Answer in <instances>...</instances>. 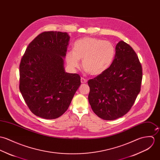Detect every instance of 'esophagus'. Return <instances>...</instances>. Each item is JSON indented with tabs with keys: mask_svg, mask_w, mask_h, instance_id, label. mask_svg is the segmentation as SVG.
<instances>
[{
	"mask_svg": "<svg viewBox=\"0 0 160 160\" xmlns=\"http://www.w3.org/2000/svg\"><path fill=\"white\" fill-rule=\"evenodd\" d=\"M81 83H87V80L82 77L81 78Z\"/></svg>",
	"mask_w": 160,
	"mask_h": 160,
	"instance_id": "obj_1",
	"label": "esophagus"
}]
</instances>
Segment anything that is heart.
Wrapping results in <instances>:
<instances>
[{
  "instance_id": "b5f03b06",
  "label": "heart",
  "mask_w": 160,
  "mask_h": 160,
  "mask_svg": "<svg viewBox=\"0 0 160 160\" xmlns=\"http://www.w3.org/2000/svg\"><path fill=\"white\" fill-rule=\"evenodd\" d=\"M115 55L114 45L109 41L94 37H83L75 42L73 51L68 52L66 59L73 69L80 66L92 75H99L106 71Z\"/></svg>"
}]
</instances>
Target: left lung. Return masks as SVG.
I'll use <instances>...</instances> for the list:
<instances>
[{
	"mask_svg": "<svg viewBox=\"0 0 160 160\" xmlns=\"http://www.w3.org/2000/svg\"><path fill=\"white\" fill-rule=\"evenodd\" d=\"M109 68L88 82V101L99 118L113 120L123 117L133 106L141 91L142 66L132 48L120 41Z\"/></svg>",
	"mask_w": 160,
	"mask_h": 160,
	"instance_id": "8db88e82",
	"label": "left lung"
}]
</instances>
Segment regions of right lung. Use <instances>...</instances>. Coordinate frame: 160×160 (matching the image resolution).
<instances>
[{"instance_id":"add662e5","label":"right lung","mask_w":160,"mask_h":160,"mask_svg":"<svg viewBox=\"0 0 160 160\" xmlns=\"http://www.w3.org/2000/svg\"><path fill=\"white\" fill-rule=\"evenodd\" d=\"M70 37L48 31L29 44L19 65V90L31 111L45 119L61 117L81 85L77 73L65 72Z\"/></svg>"}]
</instances>
